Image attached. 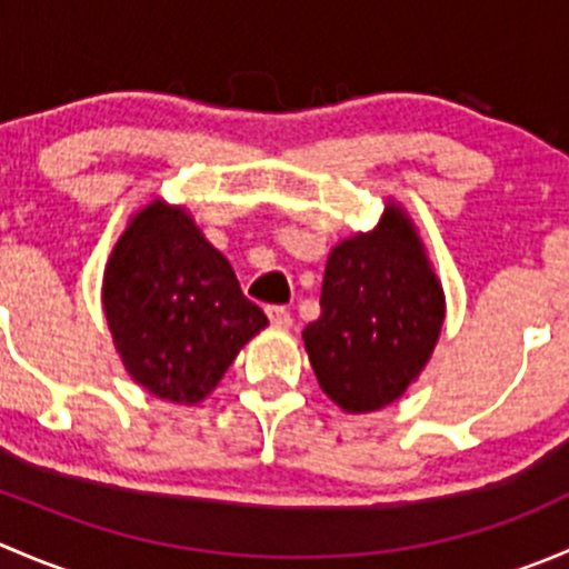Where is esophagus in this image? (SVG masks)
I'll return each instance as SVG.
<instances>
[{
  "label": "esophagus",
  "mask_w": 569,
  "mask_h": 569,
  "mask_svg": "<svg viewBox=\"0 0 569 569\" xmlns=\"http://www.w3.org/2000/svg\"><path fill=\"white\" fill-rule=\"evenodd\" d=\"M267 317H269V321H272L274 327H283V330H289L291 327V311H286L283 306H272V308H267Z\"/></svg>",
  "instance_id": "esophagus-1"
}]
</instances>
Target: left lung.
<instances>
[{"label": "left lung", "instance_id": "1", "mask_svg": "<svg viewBox=\"0 0 569 569\" xmlns=\"http://www.w3.org/2000/svg\"><path fill=\"white\" fill-rule=\"evenodd\" d=\"M321 313L302 330L319 388L343 412L393 405L438 347L446 295L407 209L388 198L371 231L327 256Z\"/></svg>", "mask_w": 569, "mask_h": 569}]
</instances>
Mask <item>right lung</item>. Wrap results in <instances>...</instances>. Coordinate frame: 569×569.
Returning <instances> with one entry per match:
<instances>
[{
    "mask_svg": "<svg viewBox=\"0 0 569 569\" xmlns=\"http://www.w3.org/2000/svg\"><path fill=\"white\" fill-rule=\"evenodd\" d=\"M101 306L131 380L187 407L214 391L239 349L269 325L187 206L164 198L126 222L107 258Z\"/></svg>",
    "mask_w": 569,
    "mask_h": 569,
    "instance_id": "obj_1",
    "label": "right lung"
}]
</instances>
